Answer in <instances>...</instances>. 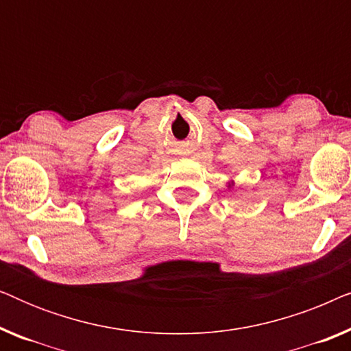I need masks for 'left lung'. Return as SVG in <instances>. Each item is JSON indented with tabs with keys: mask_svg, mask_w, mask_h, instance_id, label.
Listing matches in <instances>:
<instances>
[{
	"mask_svg": "<svg viewBox=\"0 0 351 351\" xmlns=\"http://www.w3.org/2000/svg\"><path fill=\"white\" fill-rule=\"evenodd\" d=\"M228 186H230V184H228Z\"/></svg>",
	"mask_w": 351,
	"mask_h": 351,
	"instance_id": "1",
	"label": "left lung"
}]
</instances>
